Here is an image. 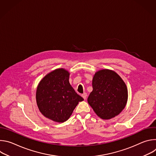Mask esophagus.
I'll list each match as a JSON object with an SVG mask.
<instances>
[{
	"instance_id": "esophagus-1",
	"label": "esophagus",
	"mask_w": 156,
	"mask_h": 156,
	"mask_svg": "<svg viewBox=\"0 0 156 156\" xmlns=\"http://www.w3.org/2000/svg\"><path fill=\"white\" fill-rule=\"evenodd\" d=\"M81 96H82L83 98L85 100V99H86V98H87V94H86V93H83V94L81 95Z\"/></svg>"
}]
</instances>
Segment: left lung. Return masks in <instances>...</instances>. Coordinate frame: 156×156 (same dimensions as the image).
<instances>
[{"label":"left lung","mask_w":156,"mask_h":156,"mask_svg":"<svg viewBox=\"0 0 156 156\" xmlns=\"http://www.w3.org/2000/svg\"><path fill=\"white\" fill-rule=\"evenodd\" d=\"M92 85L93 91L87 102L98 117L108 120L124 109L128 100V90L116 72L108 69L99 70L93 76Z\"/></svg>","instance_id":"obj_1"}]
</instances>
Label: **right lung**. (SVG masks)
Wrapping results in <instances>:
<instances>
[{
    "mask_svg": "<svg viewBox=\"0 0 156 156\" xmlns=\"http://www.w3.org/2000/svg\"><path fill=\"white\" fill-rule=\"evenodd\" d=\"M70 73L55 69L44 76L36 90L39 110L46 118L58 123L67 120L79 102L84 99L69 83Z\"/></svg>",
    "mask_w": 156,
    "mask_h": 156,
    "instance_id": "obj_1",
    "label": "right lung"
}]
</instances>
